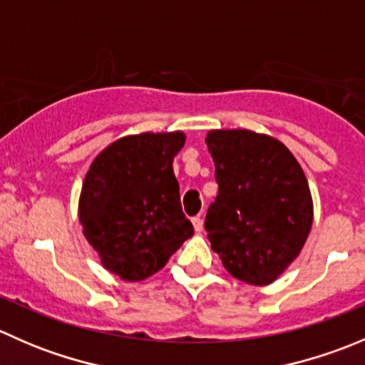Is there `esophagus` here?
Masks as SVG:
<instances>
[{
  "mask_svg": "<svg viewBox=\"0 0 365 365\" xmlns=\"http://www.w3.org/2000/svg\"><path fill=\"white\" fill-rule=\"evenodd\" d=\"M192 224H194V230H196V231H203V219H201V215L194 217Z\"/></svg>",
  "mask_w": 365,
  "mask_h": 365,
  "instance_id": "esophagus-1",
  "label": "esophagus"
}]
</instances>
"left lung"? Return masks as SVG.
<instances>
[{
	"label": "left lung",
	"mask_w": 365,
	"mask_h": 365,
	"mask_svg": "<svg viewBox=\"0 0 365 365\" xmlns=\"http://www.w3.org/2000/svg\"><path fill=\"white\" fill-rule=\"evenodd\" d=\"M219 194L205 230L233 277L254 286L274 282L300 254L312 226L307 178L277 139L245 128L210 130Z\"/></svg>",
	"instance_id": "left-lung-1"
}]
</instances>
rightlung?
<instances>
[{"mask_svg":"<svg viewBox=\"0 0 365 365\" xmlns=\"http://www.w3.org/2000/svg\"><path fill=\"white\" fill-rule=\"evenodd\" d=\"M183 132L125 135L91 162L79 197V222L106 270L138 282L165 267L194 227L180 203L173 159Z\"/></svg>","mask_w":365,"mask_h":365,"instance_id":"add662e5","label":"right lung"}]
</instances>
